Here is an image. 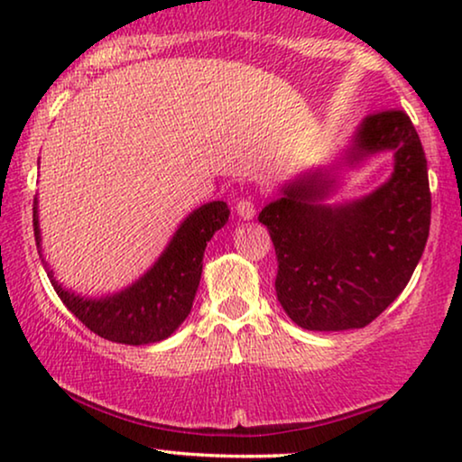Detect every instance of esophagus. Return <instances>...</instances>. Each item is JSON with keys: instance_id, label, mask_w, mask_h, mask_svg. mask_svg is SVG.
I'll return each instance as SVG.
<instances>
[{"instance_id": "1", "label": "esophagus", "mask_w": 462, "mask_h": 462, "mask_svg": "<svg viewBox=\"0 0 462 462\" xmlns=\"http://www.w3.org/2000/svg\"><path fill=\"white\" fill-rule=\"evenodd\" d=\"M236 210H237V217H239V218H244V220L254 218V214H256V208H254V204H252L250 199H242V201H237Z\"/></svg>"}]
</instances>
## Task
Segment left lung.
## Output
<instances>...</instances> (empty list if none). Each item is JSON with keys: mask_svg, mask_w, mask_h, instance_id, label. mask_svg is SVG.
<instances>
[{"mask_svg": "<svg viewBox=\"0 0 462 462\" xmlns=\"http://www.w3.org/2000/svg\"><path fill=\"white\" fill-rule=\"evenodd\" d=\"M391 151V179L364 198L321 204L334 168L282 187L258 214L277 256V300L296 326L340 332L368 326L406 288L431 225L427 160L403 111H381L357 125L343 160L357 166Z\"/></svg>", "mask_w": 462, "mask_h": 462, "instance_id": "obj_1", "label": "left lung"}]
</instances>
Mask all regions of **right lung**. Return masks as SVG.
Returning <instances> with one entry per match:
<instances>
[{
    "instance_id": "add662e5",
    "label": "right lung",
    "mask_w": 462,
    "mask_h": 462,
    "mask_svg": "<svg viewBox=\"0 0 462 462\" xmlns=\"http://www.w3.org/2000/svg\"><path fill=\"white\" fill-rule=\"evenodd\" d=\"M229 220V208L225 201H210L199 206L182 220L153 267L138 277L128 288L116 294L90 299L62 288L48 269L42 254L40 212L37 198L33 199V231L37 252L50 282L65 302V307L98 337L122 345L160 343L176 332L187 315L191 313L195 292L201 280L204 252L214 233Z\"/></svg>"
}]
</instances>
